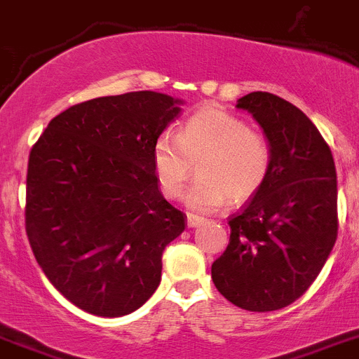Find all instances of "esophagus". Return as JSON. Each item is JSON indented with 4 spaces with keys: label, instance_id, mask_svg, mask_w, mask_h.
Here are the masks:
<instances>
[{
    "label": "esophagus",
    "instance_id": "1",
    "mask_svg": "<svg viewBox=\"0 0 359 359\" xmlns=\"http://www.w3.org/2000/svg\"><path fill=\"white\" fill-rule=\"evenodd\" d=\"M205 222L203 217H198V215L193 214H187V228H198Z\"/></svg>",
    "mask_w": 359,
    "mask_h": 359
}]
</instances>
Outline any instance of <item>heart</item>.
<instances>
[{
	"label": "heart",
	"instance_id": "heart-1",
	"mask_svg": "<svg viewBox=\"0 0 359 359\" xmlns=\"http://www.w3.org/2000/svg\"><path fill=\"white\" fill-rule=\"evenodd\" d=\"M194 165L200 179L187 191L186 205L207 214L228 196L233 201L254 196L270 175L272 149L245 121L208 105L186 119L177 138L165 131L152 145V168L166 198L182 194Z\"/></svg>",
	"mask_w": 359,
	"mask_h": 359
}]
</instances>
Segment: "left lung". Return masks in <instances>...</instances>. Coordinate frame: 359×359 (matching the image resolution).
Wrapping results in <instances>:
<instances>
[{
  "label": "left lung",
  "mask_w": 359,
  "mask_h": 359,
  "mask_svg": "<svg viewBox=\"0 0 359 359\" xmlns=\"http://www.w3.org/2000/svg\"><path fill=\"white\" fill-rule=\"evenodd\" d=\"M272 149V168L252 200L229 219V243L212 264L219 293L240 309L272 312L309 290L337 240L332 151L300 109L270 93L242 96Z\"/></svg>",
  "instance_id": "obj_1"
}]
</instances>
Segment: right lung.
<instances>
[{
  "instance_id": "right-lung-1",
  "label": "right lung",
  "mask_w": 359,
  "mask_h": 359,
  "mask_svg": "<svg viewBox=\"0 0 359 359\" xmlns=\"http://www.w3.org/2000/svg\"><path fill=\"white\" fill-rule=\"evenodd\" d=\"M182 103L154 91L89 100L55 116L31 149V249L52 286L89 314L140 309L161 283L163 250L186 228L152 168L154 140Z\"/></svg>"
}]
</instances>
